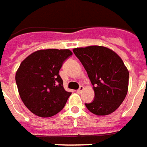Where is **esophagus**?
Masks as SVG:
<instances>
[{"mask_svg":"<svg viewBox=\"0 0 147 147\" xmlns=\"http://www.w3.org/2000/svg\"><path fill=\"white\" fill-rule=\"evenodd\" d=\"M83 90H84V87H83L82 86H80L79 89L77 90V92H78V93H82V92L83 91Z\"/></svg>","mask_w":147,"mask_h":147,"instance_id":"34e87169","label":"esophagus"}]
</instances>
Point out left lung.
<instances>
[{"instance_id":"obj_1","label":"left lung","mask_w":147,"mask_h":147,"mask_svg":"<svg viewBox=\"0 0 147 147\" xmlns=\"http://www.w3.org/2000/svg\"><path fill=\"white\" fill-rule=\"evenodd\" d=\"M88 74L94 99L85 103L90 113L106 116L115 112L126 96L129 71L113 50L103 46H89L73 50Z\"/></svg>"}]
</instances>
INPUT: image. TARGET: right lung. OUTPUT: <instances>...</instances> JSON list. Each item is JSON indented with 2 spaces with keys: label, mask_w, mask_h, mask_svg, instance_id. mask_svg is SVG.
Returning <instances> with one entry per match:
<instances>
[{
  "label": "right lung",
  "mask_w": 147,
  "mask_h": 147,
  "mask_svg": "<svg viewBox=\"0 0 147 147\" xmlns=\"http://www.w3.org/2000/svg\"><path fill=\"white\" fill-rule=\"evenodd\" d=\"M69 49H44L31 53L21 63L15 80L26 108L34 115L50 117L61 111L71 92L64 89L59 75Z\"/></svg>",
  "instance_id": "obj_1"
}]
</instances>
